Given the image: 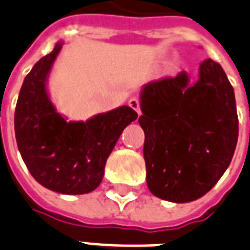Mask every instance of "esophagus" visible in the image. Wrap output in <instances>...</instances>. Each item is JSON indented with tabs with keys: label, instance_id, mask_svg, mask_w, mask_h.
Listing matches in <instances>:
<instances>
[{
	"label": "esophagus",
	"instance_id": "1",
	"mask_svg": "<svg viewBox=\"0 0 250 250\" xmlns=\"http://www.w3.org/2000/svg\"><path fill=\"white\" fill-rule=\"evenodd\" d=\"M127 103H129V105H130V107L133 108V109H134V111L137 112L138 115H141V109H139V100H138V99H137V98L129 99V102H127Z\"/></svg>",
	"mask_w": 250,
	"mask_h": 250
}]
</instances>
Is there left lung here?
I'll list each match as a JSON object with an SVG mask.
<instances>
[{"label":"left lung","instance_id":"left-lung-1","mask_svg":"<svg viewBox=\"0 0 250 250\" xmlns=\"http://www.w3.org/2000/svg\"><path fill=\"white\" fill-rule=\"evenodd\" d=\"M139 99L150 191L175 204L201 198L228 168L239 137L235 92L224 70L208 59L195 81L181 71L145 84Z\"/></svg>","mask_w":250,"mask_h":250}]
</instances>
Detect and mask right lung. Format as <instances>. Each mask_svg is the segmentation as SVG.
Returning a JSON list of instances; mask_svg holds the SVG:
<instances>
[{"label":"right lung","instance_id":"add662e5","mask_svg":"<svg viewBox=\"0 0 250 250\" xmlns=\"http://www.w3.org/2000/svg\"><path fill=\"white\" fill-rule=\"evenodd\" d=\"M63 42L35 63L23 81L14 116L15 138L28 171L61 194H86L100 185L108 156L138 115L127 105L70 121L53 104L48 79Z\"/></svg>","mask_w":250,"mask_h":250}]
</instances>
